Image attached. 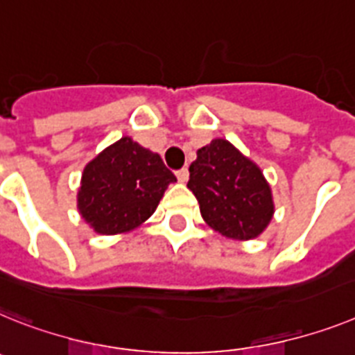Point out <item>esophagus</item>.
Here are the masks:
<instances>
[{
  "label": "esophagus",
  "instance_id": "esophagus-1",
  "mask_svg": "<svg viewBox=\"0 0 355 355\" xmlns=\"http://www.w3.org/2000/svg\"><path fill=\"white\" fill-rule=\"evenodd\" d=\"M175 175H178V181H180V183H187L190 178V172L189 168H181V171L175 172Z\"/></svg>",
  "mask_w": 355,
  "mask_h": 355
}]
</instances>
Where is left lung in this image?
<instances>
[{"label": "left lung", "instance_id": "left-lung-1", "mask_svg": "<svg viewBox=\"0 0 355 355\" xmlns=\"http://www.w3.org/2000/svg\"><path fill=\"white\" fill-rule=\"evenodd\" d=\"M189 187L202 219L220 235L237 241L259 237L275 214L271 187L250 157L217 138L198 150Z\"/></svg>", "mask_w": 355, "mask_h": 355}]
</instances>
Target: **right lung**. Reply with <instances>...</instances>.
<instances>
[{
  "instance_id": "obj_1",
  "label": "right lung",
  "mask_w": 355,
  "mask_h": 355,
  "mask_svg": "<svg viewBox=\"0 0 355 355\" xmlns=\"http://www.w3.org/2000/svg\"><path fill=\"white\" fill-rule=\"evenodd\" d=\"M174 181L175 175L159 154L123 136L84 168L77 193L78 211L96 233L131 232L154 214Z\"/></svg>"
}]
</instances>
